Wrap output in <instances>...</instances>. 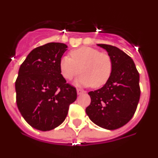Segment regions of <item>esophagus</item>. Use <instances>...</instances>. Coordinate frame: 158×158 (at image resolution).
I'll return each mask as SVG.
<instances>
[{
  "mask_svg": "<svg viewBox=\"0 0 158 158\" xmlns=\"http://www.w3.org/2000/svg\"><path fill=\"white\" fill-rule=\"evenodd\" d=\"M77 93L78 95H80V94H81V93H85V91H84V90H82V89H77Z\"/></svg>",
  "mask_w": 158,
  "mask_h": 158,
  "instance_id": "obj_1",
  "label": "esophagus"
}]
</instances>
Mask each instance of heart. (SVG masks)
<instances>
[{
  "instance_id": "1",
  "label": "heart",
  "mask_w": 158,
  "mask_h": 158,
  "mask_svg": "<svg viewBox=\"0 0 158 158\" xmlns=\"http://www.w3.org/2000/svg\"><path fill=\"white\" fill-rule=\"evenodd\" d=\"M70 57L60 59V71L66 80L83 73L76 81L77 85L99 88L107 83L112 72V60L109 54L100 53L90 47H81L69 53Z\"/></svg>"
}]
</instances>
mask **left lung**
I'll use <instances>...</instances> for the list:
<instances>
[{
	"mask_svg": "<svg viewBox=\"0 0 158 158\" xmlns=\"http://www.w3.org/2000/svg\"><path fill=\"white\" fill-rule=\"evenodd\" d=\"M112 60V72L101 89L91 91L86 114L97 126L115 130L127 123L135 115L140 99L139 73L132 58L118 47L97 44Z\"/></svg>",
	"mask_w": 158,
	"mask_h": 158,
	"instance_id": "1",
	"label": "left lung"
}]
</instances>
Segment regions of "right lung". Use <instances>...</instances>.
<instances>
[{"label":"right lung","mask_w":158,"mask_h":158,"mask_svg":"<svg viewBox=\"0 0 158 158\" xmlns=\"http://www.w3.org/2000/svg\"><path fill=\"white\" fill-rule=\"evenodd\" d=\"M66 48L61 43L36 47L19 67L15 84L18 109L30 126L40 131L62 124L77 99L76 88L66 83L60 71Z\"/></svg>","instance_id":"obj_1"}]
</instances>
